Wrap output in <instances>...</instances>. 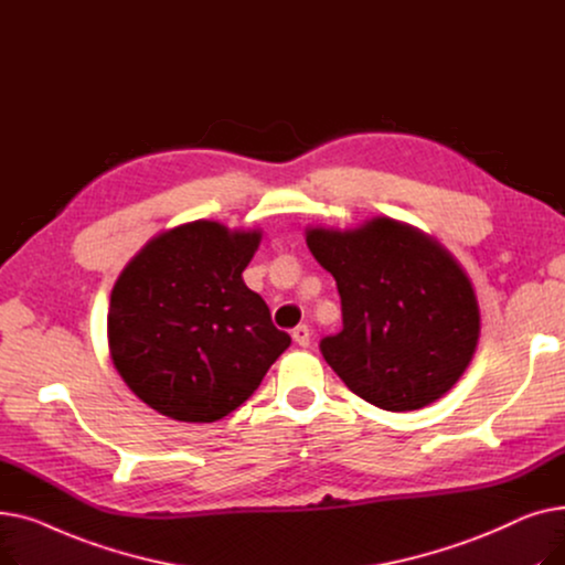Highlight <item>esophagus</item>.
<instances>
[{
	"label": "esophagus",
	"instance_id": "1",
	"mask_svg": "<svg viewBox=\"0 0 565 565\" xmlns=\"http://www.w3.org/2000/svg\"><path fill=\"white\" fill-rule=\"evenodd\" d=\"M292 341L298 343V345H302V348H307V345H309V341H311V332H309L307 324H298V328L292 330Z\"/></svg>",
	"mask_w": 565,
	"mask_h": 565
}]
</instances>
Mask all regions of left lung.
<instances>
[{
    "instance_id": "left-lung-1",
    "label": "left lung",
    "mask_w": 565,
    "mask_h": 565,
    "mask_svg": "<svg viewBox=\"0 0 565 565\" xmlns=\"http://www.w3.org/2000/svg\"><path fill=\"white\" fill-rule=\"evenodd\" d=\"M305 233L341 295L343 330L324 337L320 350L345 387L390 412L422 409L447 394L481 337L477 292L454 254L392 217Z\"/></svg>"
}]
</instances>
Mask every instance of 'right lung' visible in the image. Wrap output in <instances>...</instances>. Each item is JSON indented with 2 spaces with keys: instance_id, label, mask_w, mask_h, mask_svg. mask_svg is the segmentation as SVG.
Returning <instances> with one entry per match:
<instances>
[{
  "instance_id": "1",
  "label": "right lung",
  "mask_w": 565,
  "mask_h": 565,
  "mask_svg": "<svg viewBox=\"0 0 565 565\" xmlns=\"http://www.w3.org/2000/svg\"><path fill=\"white\" fill-rule=\"evenodd\" d=\"M260 235L188 222L151 237L118 275L107 311L109 358L130 392L164 417H226L290 345L243 281Z\"/></svg>"
}]
</instances>
